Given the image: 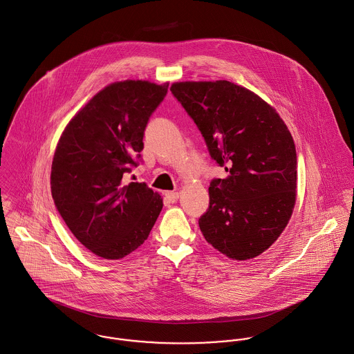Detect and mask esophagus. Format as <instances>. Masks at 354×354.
Here are the masks:
<instances>
[{
	"label": "esophagus",
	"instance_id": "esophagus-1",
	"mask_svg": "<svg viewBox=\"0 0 354 354\" xmlns=\"http://www.w3.org/2000/svg\"><path fill=\"white\" fill-rule=\"evenodd\" d=\"M164 196H165V199L169 203H174V202H176L179 199V193H176V192H167Z\"/></svg>",
	"mask_w": 354,
	"mask_h": 354
}]
</instances>
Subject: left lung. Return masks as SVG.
Masks as SVG:
<instances>
[{
	"label": "left lung",
	"instance_id": "left-lung-1",
	"mask_svg": "<svg viewBox=\"0 0 354 354\" xmlns=\"http://www.w3.org/2000/svg\"><path fill=\"white\" fill-rule=\"evenodd\" d=\"M171 92L210 158L230 172L210 182L201 232L228 258L258 257L282 234L296 202L297 156L286 124L258 95L227 80L176 82Z\"/></svg>",
	"mask_w": 354,
	"mask_h": 354
}]
</instances>
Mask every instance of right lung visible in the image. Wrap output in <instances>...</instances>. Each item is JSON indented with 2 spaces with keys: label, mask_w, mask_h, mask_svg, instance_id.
Masks as SVG:
<instances>
[{
  "label": "right lung",
  "mask_w": 354,
  "mask_h": 354,
  "mask_svg": "<svg viewBox=\"0 0 354 354\" xmlns=\"http://www.w3.org/2000/svg\"><path fill=\"white\" fill-rule=\"evenodd\" d=\"M168 84L126 80L96 93L69 122L51 165L55 207L95 255L120 259L149 236L162 199L147 183L124 178L141 161L151 115Z\"/></svg>",
  "instance_id": "1"
}]
</instances>
